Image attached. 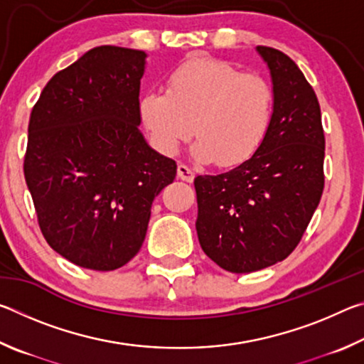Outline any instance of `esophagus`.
Returning a JSON list of instances; mask_svg holds the SVG:
<instances>
[{
	"label": "esophagus",
	"mask_w": 364,
	"mask_h": 364,
	"mask_svg": "<svg viewBox=\"0 0 364 364\" xmlns=\"http://www.w3.org/2000/svg\"><path fill=\"white\" fill-rule=\"evenodd\" d=\"M178 178L183 181H188V183H193L194 180V170L189 168L188 165L180 164L178 165Z\"/></svg>",
	"instance_id": "1"
}]
</instances>
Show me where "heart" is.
I'll use <instances>...</instances> for the list:
<instances>
[{"mask_svg": "<svg viewBox=\"0 0 364 364\" xmlns=\"http://www.w3.org/2000/svg\"><path fill=\"white\" fill-rule=\"evenodd\" d=\"M274 110L268 80L241 73L218 59H193L170 73L167 88L141 96L139 117L152 144L165 156L178 152L191 132V154L202 162L231 167L262 146Z\"/></svg>", "mask_w": 364, "mask_h": 364, "instance_id": "heart-1", "label": "heart"}]
</instances>
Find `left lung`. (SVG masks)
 <instances>
[{
  "label": "left lung",
  "instance_id": "obj_1",
  "mask_svg": "<svg viewBox=\"0 0 364 364\" xmlns=\"http://www.w3.org/2000/svg\"><path fill=\"white\" fill-rule=\"evenodd\" d=\"M255 51L274 91L267 136L244 162L194 178L200 247L231 273H252L291 255L324 188V133L315 91L284 53L267 46Z\"/></svg>",
  "mask_w": 364,
  "mask_h": 364
}]
</instances>
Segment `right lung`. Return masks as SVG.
Instances as JSON below:
<instances>
[{"mask_svg":"<svg viewBox=\"0 0 364 364\" xmlns=\"http://www.w3.org/2000/svg\"><path fill=\"white\" fill-rule=\"evenodd\" d=\"M147 54L97 46L43 88L23 173L48 244L78 267L112 271L138 254L175 160L139 132Z\"/></svg>","mask_w":364,"mask_h":364,"instance_id":"right-lung-1","label":"right lung"}]
</instances>
